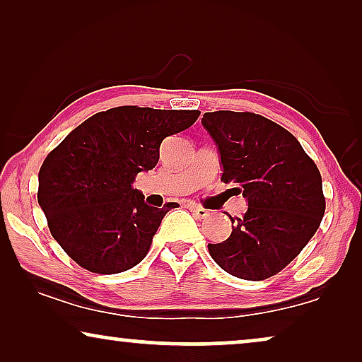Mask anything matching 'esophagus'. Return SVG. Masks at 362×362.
<instances>
[{
    "label": "esophagus",
    "instance_id": "1",
    "mask_svg": "<svg viewBox=\"0 0 362 362\" xmlns=\"http://www.w3.org/2000/svg\"><path fill=\"white\" fill-rule=\"evenodd\" d=\"M189 211L197 217V219H206V217L209 216V211L197 204H189Z\"/></svg>",
    "mask_w": 362,
    "mask_h": 362
}]
</instances>
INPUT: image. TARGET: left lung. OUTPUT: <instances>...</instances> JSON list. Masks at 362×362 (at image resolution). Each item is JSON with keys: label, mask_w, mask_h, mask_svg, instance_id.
<instances>
[{"label": "left lung", "mask_w": 362, "mask_h": 362, "mask_svg": "<svg viewBox=\"0 0 362 362\" xmlns=\"http://www.w3.org/2000/svg\"><path fill=\"white\" fill-rule=\"evenodd\" d=\"M206 128L221 156L226 185L245 197L229 239L209 244L227 274L265 280L285 269L318 230L325 214L321 175L300 141L279 123L250 112H207Z\"/></svg>", "instance_id": "obj_1"}]
</instances>
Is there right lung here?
<instances>
[{
    "instance_id": "right-lung-1",
    "label": "right lung",
    "mask_w": 362,
    "mask_h": 362,
    "mask_svg": "<svg viewBox=\"0 0 362 362\" xmlns=\"http://www.w3.org/2000/svg\"><path fill=\"white\" fill-rule=\"evenodd\" d=\"M199 110L115 107L69 133L39 170L37 202L49 230L74 262L93 274H120L145 259L163 217L132 185L160 160L166 136L189 128Z\"/></svg>"
}]
</instances>
